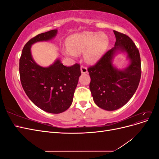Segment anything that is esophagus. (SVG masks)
<instances>
[{"instance_id":"34e87169","label":"esophagus","mask_w":159,"mask_h":159,"mask_svg":"<svg viewBox=\"0 0 159 159\" xmlns=\"http://www.w3.org/2000/svg\"><path fill=\"white\" fill-rule=\"evenodd\" d=\"M81 71L82 74H86L88 72V68L84 66H81Z\"/></svg>"}]
</instances>
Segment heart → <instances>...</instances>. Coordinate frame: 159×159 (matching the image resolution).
<instances>
[{
  "label": "heart",
  "instance_id": "obj_1",
  "mask_svg": "<svg viewBox=\"0 0 159 159\" xmlns=\"http://www.w3.org/2000/svg\"><path fill=\"white\" fill-rule=\"evenodd\" d=\"M109 43V38L104 33L84 32L70 38L69 47L65 48L64 53L76 56L84 52L85 60L89 63H95L107 50Z\"/></svg>",
  "mask_w": 159,
  "mask_h": 159
}]
</instances>
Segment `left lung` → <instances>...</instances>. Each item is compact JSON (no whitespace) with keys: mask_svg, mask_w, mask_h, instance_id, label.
Segmentation results:
<instances>
[{"mask_svg":"<svg viewBox=\"0 0 159 159\" xmlns=\"http://www.w3.org/2000/svg\"><path fill=\"white\" fill-rule=\"evenodd\" d=\"M113 32L116 38L115 47L88 68L94 102L107 111L116 110L129 102L135 93L141 76L140 54L134 43L125 34L116 30ZM117 50L126 51L131 60L130 65L122 71L115 69L111 63Z\"/></svg>","mask_w":159,"mask_h":159,"instance_id":"left-lung-1","label":"left lung"}]
</instances>
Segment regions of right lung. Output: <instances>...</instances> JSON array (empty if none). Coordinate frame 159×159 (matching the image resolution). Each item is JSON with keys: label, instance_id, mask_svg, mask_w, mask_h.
<instances>
[{"label": "right lung", "instance_id": "obj_1", "mask_svg": "<svg viewBox=\"0 0 159 159\" xmlns=\"http://www.w3.org/2000/svg\"><path fill=\"white\" fill-rule=\"evenodd\" d=\"M56 34L57 30H52L31 38L24 46L19 61L20 81L26 94L38 107L50 113H60L70 107L81 75L79 64L67 67L57 60L43 68L33 60L31 45L50 40Z\"/></svg>", "mask_w": 159, "mask_h": 159}]
</instances>
